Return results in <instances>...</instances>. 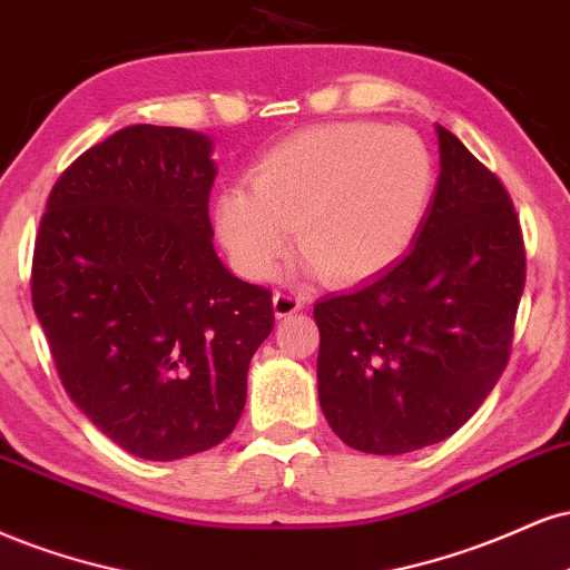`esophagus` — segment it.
<instances>
[{
    "label": "esophagus",
    "mask_w": 570,
    "mask_h": 570,
    "mask_svg": "<svg viewBox=\"0 0 570 570\" xmlns=\"http://www.w3.org/2000/svg\"><path fill=\"white\" fill-rule=\"evenodd\" d=\"M272 306H274V314H277V317H287V314H296L301 306H304V301H301L296 293H291V291H277L272 298Z\"/></svg>",
    "instance_id": "1"
}]
</instances>
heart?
I'll use <instances>...</instances> for the list:
<instances>
[{
  "label": "heart",
  "mask_w": 570,
  "mask_h": 570,
  "mask_svg": "<svg viewBox=\"0 0 570 570\" xmlns=\"http://www.w3.org/2000/svg\"><path fill=\"white\" fill-rule=\"evenodd\" d=\"M432 194V157L407 127L333 122L279 140L250 173V189L216 199V232L234 269L269 279L291 250L333 283L381 274L416 237Z\"/></svg>",
  "instance_id": "b5f03b06"
}]
</instances>
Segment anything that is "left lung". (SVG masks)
<instances>
[{"mask_svg":"<svg viewBox=\"0 0 570 570\" xmlns=\"http://www.w3.org/2000/svg\"><path fill=\"white\" fill-rule=\"evenodd\" d=\"M440 178L397 264L314 304L320 407L354 451L400 456L451 438L510 363L525 285L504 184L438 125Z\"/></svg>","mask_w":570,"mask_h":570,"instance_id":"1","label":"left lung"}]
</instances>
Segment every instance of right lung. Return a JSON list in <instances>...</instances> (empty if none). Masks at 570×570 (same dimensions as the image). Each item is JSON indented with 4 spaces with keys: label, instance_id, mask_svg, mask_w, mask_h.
Segmentation results:
<instances>
[{
    "label": "right lung",
    "instance_id": "1",
    "mask_svg": "<svg viewBox=\"0 0 570 570\" xmlns=\"http://www.w3.org/2000/svg\"><path fill=\"white\" fill-rule=\"evenodd\" d=\"M210 140L130 125L79 154L47 197L31 304L60 384L106 438L149 461L226 440L272 291L213 250Z\"/></svg>",
    "mask_w": 570,
    "mask_h": 570
}]
</instances>
